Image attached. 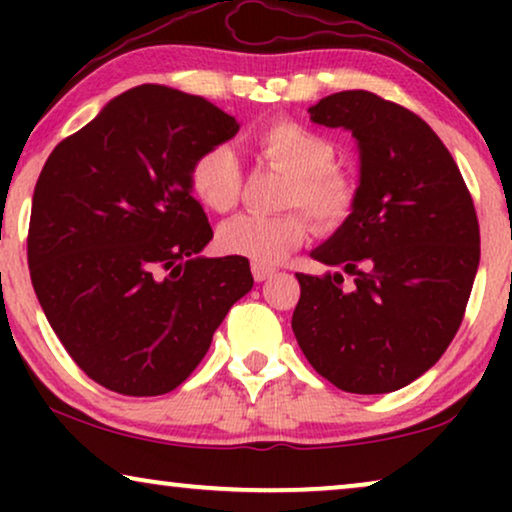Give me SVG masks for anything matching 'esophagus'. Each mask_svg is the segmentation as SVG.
Listing matches in <instances>:
<instances>
[{
    "mask_svg": "<svg viewBox=\"0 0 512 512\" xmlns=\"http://www.w3.org/2000/svg\"><path fill=\"white\" fill-rule=\"evenodd\" d=\"M251 275H254L256 282H265V279L275 275V268H270V265H261V263H251Z\"/></svg>",
    "mask_w": 512,
    "mask_h": 512,
    "instance_id": "obj_1",
    "label": "esophagus"
}]
</instances>
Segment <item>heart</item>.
<instances>
[{
	"label": "heart",
	"mask_w": 512,
	"mask_h": 512,
	"mask_svg": "<svg viewBox=\"0 0 512 512\" xmlns=\"http://www.w3.org/2000/svg\"><path fill=\"white\" fill-rule=\"evenodd\" d=\"M254 151L275 170L289 174L284 207H300L319 230H333L347 219L356 202V184L333 165L335 146L319 132L296 121H272L256 132ZM191 191L212 212H230L237 205L242 172L228 146H209L193 160ZM307 219L300 212L277 216L242 214L219 228V247L251 263L275 265L298 249L307 237Z\"/></svg>",
	"instance_id": "b5f03b06"
}]
</instances>
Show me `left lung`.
<instances>
[{"mask_svg": "<svg viewBox=\"0 0 512 512\" xmlns=\"http://www.w3.org/2000/svg\"><path fill=\"white\" fill-rule=\"evenodd\" d=\"M352 132V214L312 251L341 272H298L291 328L321 377L349 394H389L436 363L459 331L480 263L471 193L436 132L401 104L342 90L310 107Z\"/></svg>", "mask_w": 512, "mask_h": 512, "instance_id": "left-lung-1", "label": "left lung"}]
</instances>
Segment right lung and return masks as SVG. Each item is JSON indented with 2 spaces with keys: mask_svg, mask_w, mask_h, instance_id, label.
<instances>
[{
  "mask_svg": "<svg viewBox=\"0 0 512 512\" xmlns=\"http://www.w3.org/2000/svg\"><path fill=\"white\" fill-rule=\"evenodd\" d=\"M240 123L144 83L62 139L32 198L27 263L48 324L90 380L123 396L177 389L254 286L242 256L205 258L193 160Z\"/></svg>",
  "mask_w": 512,
  "mask_h": 512,
  "instance_id": "obj_1",
  "label": "right lung"
}]
</instances>
